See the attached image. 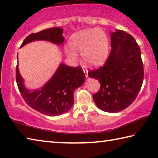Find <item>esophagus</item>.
<instances>
[{"mask_svg":"<svg viewBox=\"0 0 158 158\" xmlns=\"http://www.w3.org/2000/svg\"><path fill=\"white\" fill-rule=\"evenodd\" d=\"M83 70H84V73H85V77H89V75H88V70H87V69L85 68H83Z\"/></svg>","mask_w":158,"mask_h":158,"instance_id":"obj_1","label":"esophagus"}]
</instances>
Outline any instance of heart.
Returning a JSON list of instances; mask_svg holds the SVG:
<instances>
[{
	"label": "heart",
	"mask_w": 158,
	"mask_h": 158,
	"mask_svg": "<svg viewBox=\"0 0 158 158\" xmlns=\"http://www.w3.org/2000/svg\"><path fill=\"white\" fill-rule=\"evenodd\" d=\"M71 48L66 47L65 52L72 59H77V53L82 54L85 63L91 67L102 65L109 54V39L105 31L98 28L84 29L74 33L69 40Z\"/></svg>",
	"instance_id": "b5f03b06"
}]
</instances>
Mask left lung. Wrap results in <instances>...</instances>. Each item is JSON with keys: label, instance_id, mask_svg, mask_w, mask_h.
Returning <instances> with one entry per match:
<instances>
[{"label": "left lung", "instance_id": "left-lung-1", "mask_svg": "<svg viewBox=\"0 0 158 158\" xmlns=\"http://www.w3.org/2000/svg\"><path fill=\"white\" fill-rule=\"evenodd\" d=\"M111 47L104 65L88 74L101 84L100 90L93 95L98 107L116 113L137 98L143 80V67L140 48L130 34L121 30L111 33Z\"/></svg>", "mask_w": 158, "mask_h": 158}]
</instances>
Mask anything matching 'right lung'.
Masks as SVG:
<instances>
[{"mask_svg":"<svg viewBox=\"0 0 158 158\" xmlns=\"http://www.w3.org/2000/svg\"><path fill=\"white\" fill-rule=\"evenodd\" d=\"M63 32L60 28H52L32 33L26 37L20 47L37 40H46L61 45L64 42ZM85 78L81 67L71 68L60 63L53 77L44 86L31 90L24 86L23 79L19 71L18 63L16 68L18 89L26 104L35 110L50 116L65 114L72 108L74 104V91L83 84Z\"/></svg>","mask_w":158,"mask_h":158,"instance_id":"right-lung-1","label":"right lung"}]
</instances>
